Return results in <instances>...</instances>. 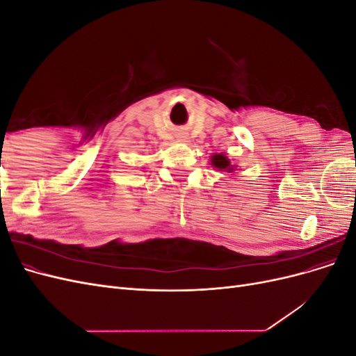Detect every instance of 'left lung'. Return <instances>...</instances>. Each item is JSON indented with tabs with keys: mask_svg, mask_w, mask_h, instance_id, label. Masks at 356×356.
<instances>
[{
	"mask_svg": "<svg viewBox=\"0 0 356 356\" xmlns=\"http://www.w3.org/2000/svg\"><path fill=\"white\" fill-rule=\"evenodd\" d=\"M211 165L213 168L220 169L221 172H233L234 170V165H232L230 159L225 156V154H213L211 157Z\"/></svg>",
	"mask_w": 356,
	"mask_h": 356,
	"instance_id": "8db88e82",
	"label": "left lung"
}]
</instances>
